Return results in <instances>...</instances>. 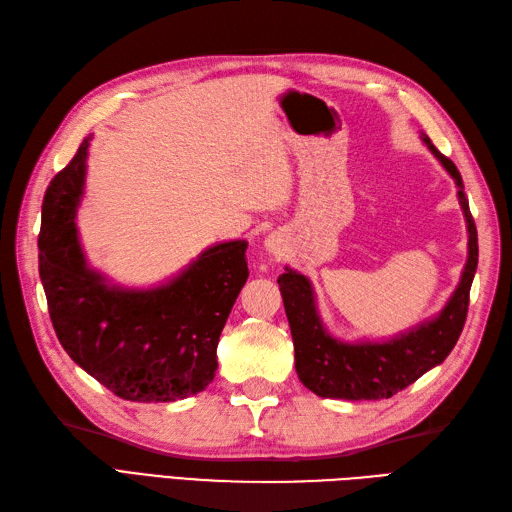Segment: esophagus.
<instances>
[{
  "label": "esophagus",
  "mask_w": 512,
  "mask_h": 512,
  "mask_svg": "<svg viewBox=\"0 0 512 512\" xmlns=\"http://www.w3.org/2000/svg\"><path fill=\"white\" fill-rule=\"evenodd\" d=\"M266 246H268V251H277V244H274V240H268Z\"/></svg>",
  "instance_id": "esophagus-1"
}]
</instances>
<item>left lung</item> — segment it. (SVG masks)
<instances>
[{
    "label": "left lung",
    "mask_w": 512,
    "mask_h": 512,
    "mask_svg": "<svg viewBox=\"0 0 512 512\" xmlns=\"http://www.w3.org/2000/svg\"><path fill=\"white\" fill-rule=\"evenodd\" d=\"M422 140L458 186V203H461L469 233L467 264L461 281L439 316L432 320L417 324L387 342L346 344L324 329L311 281L305 274L285 268L277 283L292 329L296 374L300 383L316 396L337 400L391 398L393 393L409 387L419 376L443 363L463 331L471 281L478 268V231L469 212L458 168L437 151L426 134H422Z\"/></svg>",
    "instance_id": "1"
}]
</instances>
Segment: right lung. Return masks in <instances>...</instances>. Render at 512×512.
Segmentation results:
<instances>
[{
    "instance_id": "1",
    "label": "right lung",
    "mask_w": 512,
    "mask_h": 512,
    "mask_svg": "<svg viewBox=\"0 0 512 512\" xmlns=\"http://www.w3.org/2000/svg\"><path fill=\"white\" fill-rule=\"evenodd\" d=\"M86 138L51 179L38 233V272L49 318L67 355L116 396L175 402L216 376V348L248 279L246 240L207 248L175 279L151 290L110 285L88 268L75 212L86 177Z\"/></svg>"
}]
</instances>
